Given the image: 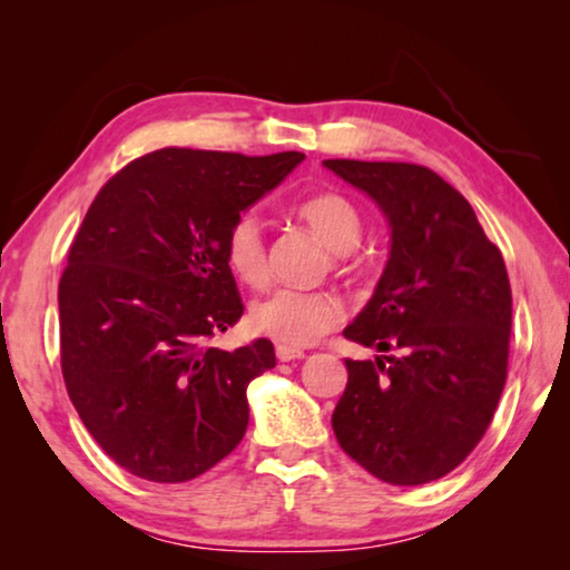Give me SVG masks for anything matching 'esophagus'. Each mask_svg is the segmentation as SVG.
Returning a JSON list of instances; mask_svg holds the SVG:
<instances>
[{
  "mask_svg": "<svg viewBox=\"0 0 570 570\" xmlns=\"http://www.w3.org/2000/svg\"><path fill=\"white\" fill-rule=\"evenodd\" d=\"M276 356H278V362H294V360H302L304 352L296 350V346L276 344Z\"/></svg>",
  "mask_w": 570,
  "mask_h": 570,
  "instance_id": "34e87169",
  "label": "esophagus"
}]
</instances>
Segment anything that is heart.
<instances>
[{
    "instance_id": "1",
    "label": "heart",
    "mask_w": 570,
    "mask_h": 570,
    "mask_svg": "<svg viewBox=\"0 0 570 570\" xmlns=\"http://www.w3.org/2000/svg\"><path fill=\"white\" fill-rule=\"evenodd\" d=\"M316 236L336 254H350L360 246L362 214L342 193H316L296 208ZM224 254L240 282L264 286L268 282V250L264 226L254 214H240L226 230ZM344 306L332 292L320 288H276L250 308L256 332L286 346H308L342 324Z\"/></svg>"
}]
</instances>
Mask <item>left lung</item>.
<instances>
[{
  "instance_id": "8db88e82",
  "label": "left lung",
  "mask_w": 570,
  "mask_h": 570,
  "mask_svg": "<svg viewBox=\"0 0 570 570\" xmlns=\"http://www.w3.org/2000/svg\"><path fill=\"white\" fill-rule=\"evenodd\" d=\"M324 166L377 200L392 226L387 268L344 336L397 352L346 360L334 435L374 478L422 485L475 450L503 394L513 316L503 254L435 170L344 158Z\"/></svg>"
}]
</instances>
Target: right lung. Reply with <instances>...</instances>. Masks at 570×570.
Segmentation results:
<instances>
[{"label": "right lung", "instance_id": "1", "mask_svg": "<svg viewBox=\"0 0 570 570\" xmlns=\"http://www.w3.org/2000/svg\"><path fill=\"white\" fill-rule=\"evenodd\" d=\"M302 160L160 148L115 173L85 214L57 288L62 377L132 475L186 482L244 440L246 387L276 354L268 340L208 344L244 314L224 240Z\"/></svg>", "mask_w": 570, "mask_h": 570}]
</instances>
